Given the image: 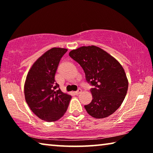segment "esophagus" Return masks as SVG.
Here are the masks:
<instances>
[{"label":"esophagus","instance_id":"esophagus-1","mask_svg":"<svg viewBox=\"0 0 153 153\" xmlns=\"http://www.w3.org/2000/svg\"><path fill=\"white\" fill-rule=\"evenodd\" d=\"M82 89H80V88H79L78 90H77V91H76V94H81L82 93Z\"/></svg>","mask_w":153,"mask_h":153}]
</instances>
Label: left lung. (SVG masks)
I'll list each match as a JSON object with an SVG mask.
<instances>
[{
  "mask_svg": "<svg viewBox=\"0 0 153 153\" xmlns=\"http://www.w3.org/2000/svg\"><path fill=\"white\" fill-rule=\"evenodd\" d=\"M69 55L84 69L87 82L94 86L92 100L84 107L97 119L108 117L122 104L128 80L121 65L107 52L96 46H82Z\"/></svg>",
  "mask_w": 153,
  "mask_h": 153,
  "instance_id": "obj_1",
  "label": "left lung"
}]
</instances>
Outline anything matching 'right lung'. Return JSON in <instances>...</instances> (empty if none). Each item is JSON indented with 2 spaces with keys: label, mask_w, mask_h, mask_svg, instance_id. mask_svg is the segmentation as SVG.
Listing matches in <instances>:
<instances>
[{
  "label": "right lung",
  "mask_w": 153,
  "mask_h": 153,
  "mask_svg": "<svg viewBox=\"0 0 153 153\" xmlns=\"http://www.w3.org/2000/svg\"><path fill=\"white\" fill-rule=\"evenodd\" d=\"M67 51L62 48L46 51L33 64L25 82L27 104L37 117L48 122L63 117L71 98L61 91L55 79L59 62Z\"/></svg>",
  "instance_id": "right-lung-1"
}]
</instances>
